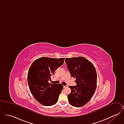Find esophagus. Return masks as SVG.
Listing matches in <instances>:
<instances>
[{"label":"esophagus","instance_id":"esophagus-1","mask_svg":"<svg viewBox=\"0 0 124 124\" xmlns=\"http://www.w3.org/2000/svg\"><path fill=\"white\" fill-rule=\"evenodd\" d=\"M67 87H68V86H67V85H64V86H63L64 88H67Z\"/></svg>","mask_w":124,"mask_h":124}]
</instances>
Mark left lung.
<instances>
[{
  "label": "left lung",
  "mask_w": 124,
  "mask_h": 124,
  "mask_svg": "<svg viewBox=\"0 0 124 124\" xmlns=\"http://www.w3.org/2000/svg\"><path fill=\"white\" fill-rule=\"evenodd\" d=\"M65 61L71 77L76 78V85L69 86L71 93L67 95L69 104L80 107L93 97L97 87V75L94 66L83 57L66 58Z\"/></svg>",
  "instance_id": "1"
}]
</instances>
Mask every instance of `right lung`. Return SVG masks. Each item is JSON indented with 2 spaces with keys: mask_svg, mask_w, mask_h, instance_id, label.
Listing matches in <instances>:
<instances>
[{
  "mask_svg": "<svg viewBox=\"0 0 124 124\" xmlns=\"http://www.w3.org/2000/svg\"><path fill=\"white\" fill-rule=\"evenodd\" d=\"M65 58L42 57L35 60L29 68L27 81L31 93L37 101L45 106L55 104L63 86L48 82L54 71L64 63Z\"/></svg>",
  "mask_w": 124,
  "mask_h": 124,
  "instance_id": "obj_1",
  "label": "right lung"
}]
</instances>
